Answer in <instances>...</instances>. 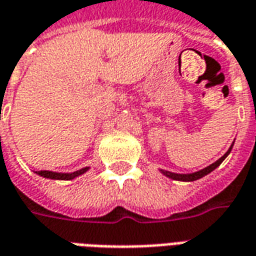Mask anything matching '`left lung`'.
<instances>
[{
    "label": "left lung",
    "mask_w": 256,
    "mask_h": 256,
    "mask_svg": "<svg viewBox=\"0 0 256 256\" xmlns=\"http://www.w3.org/2000/svg\"><path fill=\"white\" fill-rule=\"evenodd\" d=\"M232 146H234V144L230 145L226 153H225L224 156L220 157L217 162H214L213 164H210L209 166H206L204 170H200V171H196V172H192V174H175V172H170V171H164V170H160L162 175H166V178H170V179H174V180H180V182H194V180H198L200 178H204L208 174H210L212 171H214L216 168L221 164V162H224L226 156H228L230 150H232Z\"/></svg>",
    "instance_id": "obj_1"
}]
</instances>
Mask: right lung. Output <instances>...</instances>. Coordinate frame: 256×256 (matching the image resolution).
<instances>
[{
    "label": "right lung",
    "mask_w": 256,
    "mask_h": 256,
    "mask_svg": "<svg viewBox=\"0 0 256 256\" xmlns=\"http://www.w3.org/2000/svg\"><path fill=\"white\" fill-rule=\"evenodd\" d=\"M88 170H90V166H85V168H81L78 171L69 172V174L52 171H36V174L39 176H43V178H47V179H54V180H72V179H74L77 176L85 174Z\"/></svg>",
    "instance_id": "1"
}]
</instances>
